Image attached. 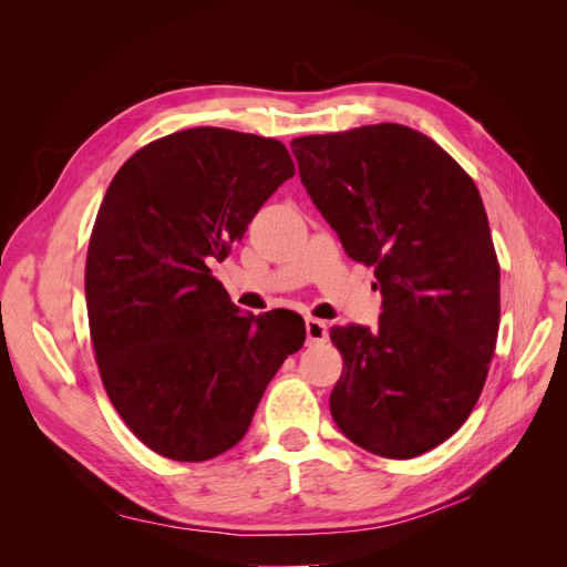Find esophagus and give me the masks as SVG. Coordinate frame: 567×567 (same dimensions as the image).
Segmentation results:
<instances>
[{"mask_svg":"<svg viewBox=\"0 0 567 567\" xmlns=\"http://www.w3.org/2000/svg\"><path fill=\"white\" fill-rule=\"evenodd\" d=\"M305 331H307V342H310V346H319V342H326V338H329V326H326V321L315 319V317L305 319Z\"/></svg>","mask_w":567,"mask_h":567,"instance_id":"esophagus-1","label":"esophagus"}]
</instances>
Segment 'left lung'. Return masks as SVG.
<instances>
[{
    "label": "left lung",
    "mask_w": 567,
    "mask_h": 567,
    "mask_svg": "<svg viewBox=\"0 0 567 567\" xmlns=\"http://www.w3.org/2000/svg\"><path fill=\"white\" fill-rule=\"evenodd\" d=\"M300 182L357 262L373 267L379 329H331L340 433L414 458L471 416L499 333V262L483 198L431 136L381 123L290 142Z\"/></svg>",
    "instance_id": "left-lung-1"
}]
</instances>
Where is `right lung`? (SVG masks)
<instances>
[{"label": "right lung", "mask_w": 567, "mask_h": 567, "mask_svg": "<svg viewBox=\"0 0 567 567\" xmlns=\"http://www.w3.org/2000/svg\"><path fill=\"white\" fill-rule=\"evenodd\" d=\"M293 175L277 140L194 127L136 151L101 203L84 269L96 364L117 414L165 458L241 442L302 348V317H241L210 269Z\"/></svg>", "instance_id": "1"}]
</instances>
